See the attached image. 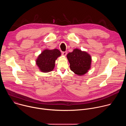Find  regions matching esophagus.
<instances>
[{"label":"esophagus","instance_id":"1","mask_svg":"<svg viewBox=\"0 0 126 126\" xmlns=\"http://www.w3.org/2000/svg\"><path fill=\"white\" fill-rule=\"evenodd\" d=\"M62 55L63 56H66L67 55V52H63L62 53Z\"/></svg>","mask_w":126,"mask_h":126}]
</instances>
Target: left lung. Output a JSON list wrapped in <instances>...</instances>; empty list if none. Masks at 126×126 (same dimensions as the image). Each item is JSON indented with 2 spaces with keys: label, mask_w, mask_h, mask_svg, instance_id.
<instances>
[{
  "label": "left lung",
  "mask_w": 126,
  "mask_h": 126,
  "mask_svg": "<svg viewBox=\"0 0 126 126\" xmlns=\"http://www.w3.org/2000/svg\"><path fill=\"white\" fill-rule=\"evenodd\" d=\"M67 58L70 69L78 75H83L91 68V57L85 51L75 49L68 54Z\"/></svg>",
  "instance_id": "left-lung-1"
}]
</instances>
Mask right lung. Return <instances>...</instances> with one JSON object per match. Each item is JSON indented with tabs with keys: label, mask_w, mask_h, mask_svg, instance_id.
Instances as JSON below:
<instances>
[{
	"label": "right lung",
	"mask_w": 126,
	"mask_h": 126,
	"mask_svg": "<svg viewBox=\"0 0 126 126\" xmlns=\"http://www.w3.org/2000/svg\"><path fill=\"white\" fill-rule=\"evenodd\" d=\"M60 55L61 52L57 49H45L38 56L36 63L42 72H49L54 68L55 60Z\"/></svg>",
	"instance_id": "add662e5"
}]
</instances>
